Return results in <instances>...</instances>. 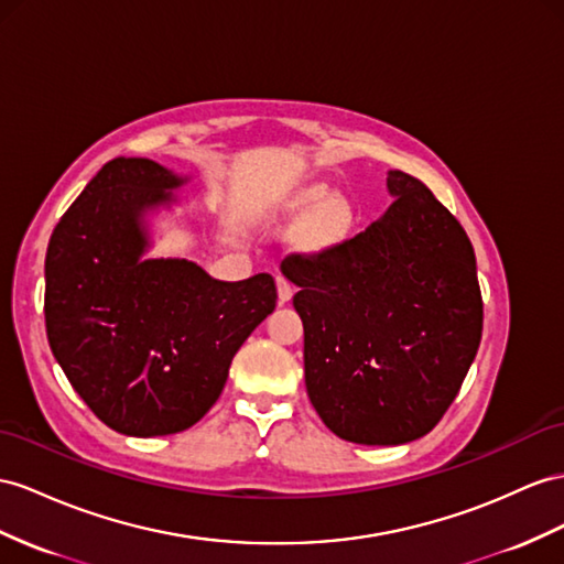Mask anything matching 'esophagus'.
Instances as JSON below:
<instances>
[{"label":"esophagus","instance_id":"esophagus-1","mask_svg":"<svg viewBox=\"0 0 564 564\" xmlns=\"http://www.w3.org/2000/svg\"><path fill=\"white\" fill-rule=\"evenodd\" d=\"M276 283H279V302H281V305H285V302L293 297L295 288H293V283L288 281L285 276H279V279H276Z\"/></svg>","mask_w":564,"mask_h":564}]
</instances>
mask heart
<instances>
[{
	"instance_id": "heart-1",
	"label": "heart",
	"mask_w": 564,
	"mask_h": 564,
	"mask_svg": "<svg viewBox=\"0 0 564 564\" xmlns=\"http://www.w3.org/2000/svg\"><path fill=\"white\" fill-rule=\"evenodd\" d=\"M297 209L305 214L316 212L307 234V242L316 245V248L338 242L348 234L352 224V209L348 202L330 199V193L326 187H312V191H307L297 199Z\"/></svg>"
}]
</instances>
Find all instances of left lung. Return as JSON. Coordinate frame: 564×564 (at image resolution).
<instances>
[{"instance_id": "left-lung-1", "label": "left lung", "mask_w": 564, "mask_h": 564, "mask_svg": "<svg viewBox=\"0 0 564 564\" xmlns=\"http://www.w3.org/2000/svg\"><path fill=\"white\" fill-rule=\"evenodd\" d=\"M383 219L283 273L305 328V386L336 436L365 445L422 438L453 405L481 343L474 248L455 216L405 171Z\"/></svg>"}]
</instances>
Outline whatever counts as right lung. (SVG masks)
<instances>
[{"mask_svg": "<svg viewBox=\"0 0 564 564\" xmlns=\"http://www.w3.org/2000/svg\"><path fill=\"white\" fill-rule=\"evenodd\" d=\"M152 159H111L50 238L45 324L66 379L126 436H166L219 400L240 345L276 307V281H216L187 259H144L140 216L169 205Z\"/></svg>", "mask_w": 564, "mask_h": 564, "instance_id": "right-lung-1", "label": "right lung"}]
</instances>
